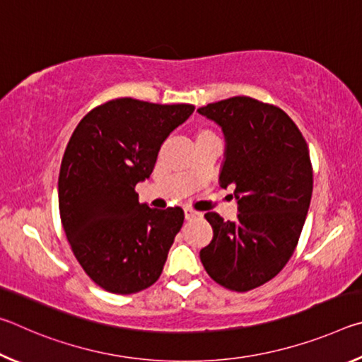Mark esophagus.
Returning <instances> with one entry per match:
<instances>
[{
  "mask_svg": "<svg viewBox=\"0 0 362 362\" xmlns=\"http://www.w3.org/2000/svg\"><path fill=\"white\" fill-rule=\"evenodd\" d=\"M203 217V212H198L192 209V207H185V218L187 220H193V218H199Z\"/></svg>",
  "mask_w": 362,
  "mask_h": 362,
  "instance_id": "esophagus-1",
  "label": "esophagus"
}]
</instances>
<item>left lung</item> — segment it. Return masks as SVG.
I'll list each match as a JSON object with an SVG mask.
<instances>
[{
  "label": "left lung",
  "mask_w": 362,
  "mask_h": 362,
  "mask_svg": "<svg viewBox=\"0 0 362 362\" xmlns=\"http://www.w3.org/2000/svg\"><path fill=\"white\" fill-rule=\"evenodd\" d=\"M225 137L218 183L235 188L238 217L207 212L212 241L199 250L209 276L230 291L255 289L284 268L296 249L313 193L302 132L283 110L238 95L198 108Z\"/></svg>",
  "instance_id": "8db88e82"
}]
</instances>
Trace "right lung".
Returning a JSON list of instances; mask_svg holds the SVG:
<instances>
[{
  "instance_id": "add662e5",
  "label": "right lung",
  "mask_w": 362,
  "mask_h": 362,
  "mask_svg": "<svg viewBox=\"0 0 362 362\" xmlns=\"http://www.w3.org/2000/svg\"><path fill=\"white\" fill-rule=\"evenodd\" d=\"M193 105L116 99L79 121L59 174V211L66 240L102 289L136 293L155 284L183 223L179 206L151 209L136 185L150 179L158 151Z\"/></svg>"
}]
</instances>
